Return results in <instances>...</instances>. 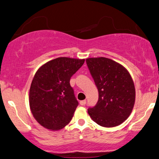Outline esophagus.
I'll list each match as a JSON object with an SVG mask.
<instances>
[{
	"instance_id": "34e87169",
	"label": "esophagus",
	"mask_w": 159,
	"mask_h": 159,
	"mask_svg": "<svg viewBox=\"0 0 159 159\" xmlns=\"http://www.w3.org/2000/svg\"><path fill=\"white\" fill-rule=\"evenodd\" d=\"M80 105H82V106H84V105L86 104V100H82V101H80Z\"/></svg>"
}]
</instances>
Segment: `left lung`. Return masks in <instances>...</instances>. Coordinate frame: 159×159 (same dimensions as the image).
Masks as SVG:
<instances>
[{
    "instance_id": "obj_1",
    "label": "left lung",
    "mask_w": 159,
    "mask_h": 159,
    "mask_svg": "<svg viewBox=\"0 0 159 159\" xmlns=\"http://www.w3.org/2000/svg\"><path fill=\"white\" fill-rule=\"evenodd\" d=\"M86 62L99 92L97 103L88 108V114L104 127L119 125L130 115L135 102V87L130 74L109 58H88Z\"/></svg>"
}]
</instances>
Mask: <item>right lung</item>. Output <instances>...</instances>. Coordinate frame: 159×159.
Instances as JSON below:
<instances>
[{
  "instance_id": "right-lung-1",
  "label": "right lung",
  "mask_w": 159,
  "mask_h": 159,
  "mask_svg": "<svg viewBox=\"0 0 159 159\" xmlns=\"http://www.w3.org/2000/svg\"><path fill=\"white\" fill-rule=\"evenodd\" d=\"M84 62V59L58 57L36 72L29 102L33 116L45 128L59 130L71 121L79 102L70 80Z\"/></svg>"
}]
</instances>
